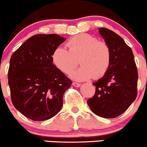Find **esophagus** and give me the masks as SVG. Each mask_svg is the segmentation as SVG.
<instances>
[{
  "mask_svg": "<svg viewBox=\"0 0 147 147\" xmlns=\"http://www.w3.org/2000/svg\"><path fill=\"white\" fill-rule=\"evenodd\" d=\"M72 86L75 87H79L81 86V84L77 83V82H73V83H72Z\"/></svg>",
  "mask_w": 147,
  "mask_h": 147,
  "instance_id": "obj_1",
  "label": "esophagus"
}]
</instances>
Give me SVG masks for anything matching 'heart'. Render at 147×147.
Returning a JSON list of instances; mask_svg holds the SVG:
<instances>
[{
    "label": "heart",
    "instance_id": "heart-1",
    "mask_svg": "<svg viewBox=\"0 0 147 147\" xmlns=\"http://www.w3.org/2000/svg\"><path fill=\"white\" fill-rule=\"evenodd\" d=\"M66 49L58 47L54 50L52 60L55 66L64 74L69 75L79 64L82 66L72 74L75 80L99 79L107 72L111 65L110 47L104 41L88 34H80L67 41Z\"/></svg>",
    "mask_w": 147,
    "mask_h": 147
}]
</instances>
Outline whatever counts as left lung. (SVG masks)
I'll list each match as a JSON object with an SVG mask.
<instances>
[{
  "label": "left lung",
  "mask_w": 147,
  "mask_h": 147,
  "mask_svg": "<svg viewBox=\"0 0 147 147\" xmlns=\"http://www.w3.org/2000/svg\"><path fill=\"white\" fill-rule=\"evenodd\" d=\"M99 32L110 47L111 61L104 77L93 83L95 93L87 103L97 115L115 118L136 99L138 69L132 50L122 37L107 28H99Z\"/></svg>",
  "instance_id": "left-lung-1"
}]
</instances>
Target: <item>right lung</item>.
I'll use <instances>...</instances> for the list:
<instances>
[{
    "label": "right lung",
    "instance_id": "right-lung-1",
    "mask_svg": "<svg viewBox=\"0 0 147 147\" xmlns=\"http://www.w3.org/2000/svg\"><path fill=\"white\" fill-rule=\"evenodd\" d=\"M65 41L58 34H37L11 55L8 84L13 105L34 121L50 119L63 106L72 81L52 64L54 50Z\"/></svg>",
    "mask_w": 147,
    "mask_h": 147
}]
</instances>
